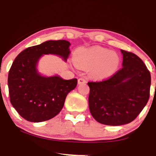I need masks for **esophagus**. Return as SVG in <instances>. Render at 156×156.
<instances>
[{"label": "esophagus", "instance_id": "obj_1", "mask_svg": "<svg viewBox=\"0 0 156 156\" xmlns=\"http://www.w3.org/2000/svg\"><path fill=\"white\" fill-rule=\"evenodd\" d=\"M83 83H87V80L84 78H78V84Z\"/></svg>", "mask_w": 156, "mask_h": 156}]
</instances>
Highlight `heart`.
<instances>
[{
	"label": "heart",
	"mask_w": 156,
	"mask_h": 156,
	"mask_svg": "<svg viewBox=\"0 0 156 156\" xmlns=\"http://www.w3.org/2000/svg\"><path fill=\"white\" fill-rule=\"evenodd\" d=\"M74 59L80 67L93 68V73L98 78H105L113 74L119 65V57L108 49L98 47L81 48L76 52Z\"/></svg>",
	"instance_id": "b5f03b06"
}]
</instances>
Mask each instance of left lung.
<instances>
[{
  "label": "left lung",
  "mask_w": 156,
  "mask_h": 156,
  "mask_svg": "<svg viewBox=\"0 0 156 156\" xmlns=\"http://www.w3.org/2000/svg\"><path fill=\"white\" fill-rule=\"evenodd\" d=\"M121 52V69L106 79L88 82L89 110L92 117L103 125L130 123L150 98V71L138 55L124 50Z\"/></svg>",
  "instance_id": "left-lung-1"
}]
</instances>
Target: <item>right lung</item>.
Masks as SVG:
<instances>
[{"instance_id": "1", "label": "right lung", "mask_w": 156, "mask_h": 156, "mask_svg": "<svg viewBox=\"0 0 156 156\" xmlns=\"http://www.w3.org/2000/svg\"><path fill=\"white\" fill-rule=\"evenodd\" d=\"M69 45L66 40L47 41L25 49L12 63L8 76L10 102L26 120L40 122L55 117L63 108L68 93L76 87V78H46L36 68L43 54H56L67 60Z\"/></svg>"}]
</instances>
